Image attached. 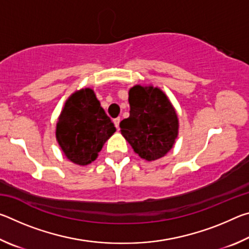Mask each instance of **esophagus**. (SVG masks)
Masks as SVG:
<instances>
[{"label": "esophagus", "mask_w": 249, "mask_h": 249, "mask_svg": "<svg viewBox=\"0 0 249 249\" xmlns=\"http://www.w3.org/2000/svg\"><path fill=\"white\" fill-rule=\"evenodd\" d=\"M120 122H121V119H120V117H116V119L113 120V123H114V125H115V127H116V128H119V126H120Z\"/></svg>", "instance_id": "1"}]
</instances>
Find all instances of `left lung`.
Masks as SVG:
<instances>
[{
    "mask_svg": "<svg viewBox=\"0 0 249 249\" xmlns=\"http://www.w3.org/2000/svg\"><path fill=\"white\" fill-rule=\"evenodd\" d=\"M128 94L129 117L120 123L122 135L141 158L151 161L163 157L178 135L174 107L158 88L135 86Z\"/></svg>",
    "mask_w": 249,
    "mask_h": 249,
    "instance_id": "obj_1",
    "label": "left lung"
}]
</instances>
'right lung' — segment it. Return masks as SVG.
<instances>
[{
    "label": "right lung",
    "mask_w": 249,
    "mask_h": 249,
    "mask_svg": "<svg viewBox=\"0 0 249 249\" xmlns=\"http://www.w3.org/2000/svg\"><path fill=\"white\" fill-rule=\"evenodd\" d=\"M116 130L91 89L75 92L65 104L56 136L71 161L86 166L95 160L104 142Z\"/></svg>",
    "instance_id": "add662e5"
}]
</instances>
